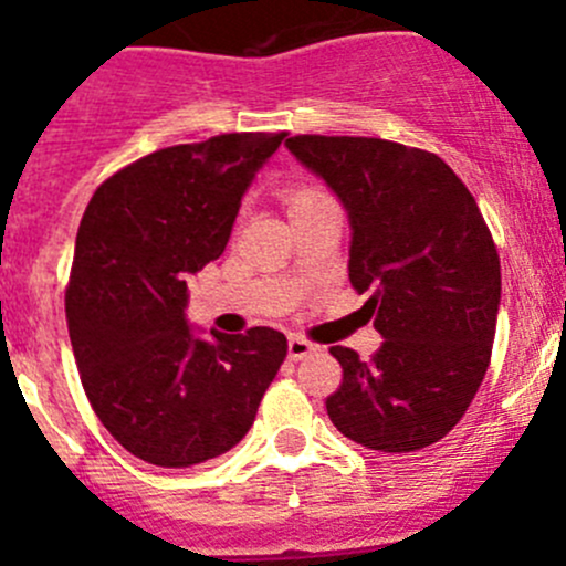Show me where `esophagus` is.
<instances>
[{"instance_id":"obj_1","label":"esophagus","mask_w":566,"mask_h":566,"mask_svg":"<svg viewBox=\"0 0 566 566\" xmlns=\"http://www.w3.org/2000/svg\"><path fill=\"white\" fill-rule=\"evenodd\" d=\"M314 350H317V345H311L303 336H289V359H305V356H311Z\"/></svg>"}]
</instances>
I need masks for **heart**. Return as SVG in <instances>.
<instances>
[{
  "label": "heart",
  "instance_id": "b5f03b06",
  "mask_svg": "<svg viewBox=\"0 0 566 566\" xmlns=\"http://www.w3.org/2000/svg\"><path fill=\"white\" fill-rule=\"evenodd\" d=\"M323 196L325 193H319L317 188H294L292 193L286 196V207H289V212H292V210H297V207L311 205V201L323 199Z\"/></svg>",
  "mask_w": 566,
  "mask_h": 566
}]
</instances>
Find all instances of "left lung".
I'll use <instances>...</instances> for the list:
<instances>
[{
    "label": "left lung",
    "mask_w": 566,
    "mask_h": 566,
    "mask_svg": "<svg viewBox=\"0 0 566 566\" xmlns=\"http://www.w3.org/2000/svg\"><path fill=\"white\" fill-rule=\"evenodd\" d=\"M286 148L345 207L347 274L385 339L370 361L331 347L328 418L376 452L438 443L483 385L500 314V255L474 196L440 157L387 139L300 134Z\"/></svg>",
    "instance_id": "8db88e82"
}]
</instances>
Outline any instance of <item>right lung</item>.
<instances>
[{"label": "right lung", "instance_id": "obj_1", "mask_svg": "<svg viewBox=\"0 0 566 566\" xmlns=\"http://www.w3.org/2000/svg\"><path fill=\"white\" fill-rule=\"evenodd\" d=\"M286 134H221L137 159L97 188L75 241L66 325L92 409L145 463L188 469L249 432L286 359L274 328L201 334L188 280L224 252L243 193Z\"/></svg>", "mask_w": 566, "mask_h": 566}]
</instances>
